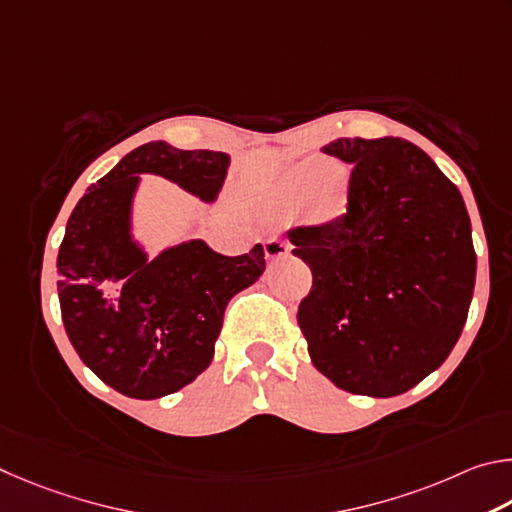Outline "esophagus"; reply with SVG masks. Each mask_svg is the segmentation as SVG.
<instances>
[{
  "label": "esophagus",
  "instance_id": "1",
  "mask_svg": "<svg viewBox=\"0 0 512 512\" xmlns=\"http://www.w3.org/2000/svg\"><path fill=\"white\" fill-rule=\"evenodd\" d=\"M290 254V245L285 240L270 238L265 242V258L267 261H279V258Z\"/></svg>",
  "mask_w": 512,
  "mask_h": 512
}]
</instances>
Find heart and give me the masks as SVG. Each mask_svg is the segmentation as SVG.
Listing matches in <instances>:
<instances>
[{
  "instance_id": "b5f03b06",
  "label": "heart",
  "mask_w": 512,
  "mask_h": 512,
  "mask_svg": "<svg viewBox=\"0 0 512 512\" xmlns=\"http://www.w3.org/2000/svg\"><path fill=\"white\" fill-rule=\"evenodd\" d=\"M310 177H312L310 168H299L297 173L290 177V195L297 197V195L306 191L308 184H310ZM326 183H328V179H319L317 186L312 188V195H310V215H312V220H317V222L335 220L337 215L344 211V202H346L344 186L337 188V191H335L333 184L326 187Z\"/></svg>"
}]
</instances>
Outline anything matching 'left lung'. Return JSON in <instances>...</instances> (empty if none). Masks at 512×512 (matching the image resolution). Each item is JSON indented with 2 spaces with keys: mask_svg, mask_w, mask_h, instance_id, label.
Returning <instances> with one entry per match:
<instances>
[{
  "mask_svg": "<svg viewBox=\"0 0 512 512\" xmlns=\"http://www.w3.org/2000/svg\"><path fill=\"white\" fill-rule=\"evenodd\" d=\"M353 166L346 213L288 236L310 265L297 321L319 373L391 398L441 366L468 319L477 254L465 202L425 150L398 137L321 148Z\"/></svg>",
  "mask_w": 512,
  "mask_h": 512,
  "instance_id": "8db88e82",
  "label": "left lung"
}]
</instances>
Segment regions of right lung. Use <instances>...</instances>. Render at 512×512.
I'll return each mask as SVG.
<instances>
[{"mask_svg":"<svg viewBox=\"0 0 512 512\" xmlns=\"http://www.w3.org/2000/svg\"><path fill=\"white\" fill-rule=\"evenodd\" d=\"M229 164L227 152L143 143L69 215L58 251L62 324L80 360L123 396L155 400L191 384L213 360L227 303L265 272L263 245L222 256L191 238L152 258L134 238L141 175L213 204Z\"/></svg>","mask_w":512,"mask_h":512,"instance_id":"obj_1","label":"right lung"}]
</instances>
